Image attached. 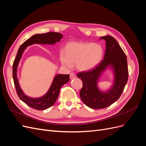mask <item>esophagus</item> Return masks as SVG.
<instances>
[{"label":"esophagus","mask_w":146,"mask_h":146,"mask_svg":"<svg viewBox=\"0 0 146 146\" xmlns=\"http://www.w3.org/2000/svg\"><path fill=\"white\" fill-rule=\"evenodd\" d=\"M76 77V74L73 73V72L70 73V80H72V79H74Z\"/></svg>","instance_id":"obj_1"}]
</instances>
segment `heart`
Listing matches in <instances>:
<instances>
[{"label": "heart", "mask_w": 146, "mask_h": 146, "mask_svg": "<svg viewBox=\"0 0 146 146\" xmlns=\"http://www.w3.org/2000/svg\"><path fill=\"white\" fill-rule=\"evenodd\" d=\"M104 55L103 47L92 42H72L66 51L60 54L61 63L64 67L71 69L73 64L82 71H88L94 68L101 61Z\"/></svg>", "instance_id": "b5f03b06"}]
</instances>
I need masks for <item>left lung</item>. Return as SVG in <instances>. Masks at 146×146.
<instances>
[{
  "label": "left lung",
  "instance_id": "left-lung-1",
  "mask_svg": "<svg viewBox=\"0 0 146 146\" xmlns=\"http://www.w3.org/2000/svg\"><path fill=\"white\" fill-rule=\"evenodd\" d=\"M100 39L106 41L103 60L94 69L77 75L83 82L80 98L87 107L93 109L105 108L115 102L121 96L129 76L127 56L117 41L110 35ZM107 69L113 72V84L109 89L102 91L99 89L98 83Z\"/></svg>",
  "mask_w": 146,
  "mask_h": 146
}]
</instances>
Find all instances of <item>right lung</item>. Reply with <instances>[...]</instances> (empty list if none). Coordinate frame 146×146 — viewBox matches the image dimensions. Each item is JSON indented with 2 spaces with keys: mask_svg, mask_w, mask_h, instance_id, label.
Listing matches in <instances>:
<instances>
[{
  "mask_svg": "<svg viewBox=\"0 0 146 146\" xmlns=\"http://www.w3.org/2000/svg\"><path fill=\"white\" fill-rule=\"evenodd\" d=\"M62 38V35L56 32H48L43 34L34 35L27 40H26L20 46L18 51H17V55L13 65V80H14L15 86L19 98L31 108L38 110H44L52 107L58 98L61 86L69 81V75H56L54 78L49 89L44 95L40 98H31V97L25 94L24 91L22 90L18 78H17V67H18L22 56H23L25 48L28 46L35 44L54 45L56 42H60V39Z\"/></svg>",
  "mask_w": 146,
  "mask_h": 146,
  "instance_id": "add662e5",
  "label": "right lung"
}]
</instances>
